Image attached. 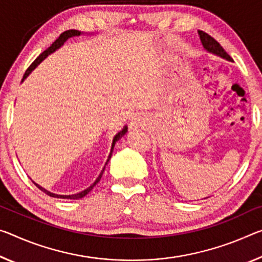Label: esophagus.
Masks as SVG:
<instances>
[{
	"label": "esophagus",
	"instance_id": "1",
	"mask_svg": "<svg viewBox=\"0 0 262 262\" xmlns=\"http://www.w3.org/2000/svg\"><path fill=\"white\" fill-rule=\"evenodd\" d=\"M130 126H132V128H139L142 126V122H141L140 119H135V121H133Z\"/></svg>",
	"mask_w": 262,
	"mask_h": 262
}]
</instances>
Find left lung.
I'll return each instance as SVG.
<instances>
[{"label":"left lung","mask_w":262,"mask_h":262,"mask_svg":"<svg viewBox=\"0 0 262 262\" xmlns=\"http://www.w3.org/2000/svg\"><path fill=\"white\" fill-rule=\"evenodd\" d=\"M198 35H199V38H201V41L203 44V48H204L207 52L221 57L225 60L233 61V59L230 57V55H227V52L225 51V50L221 47V44H219L214 38H212L210 35H207L206 32L201 31V30L198 31Z\"/></svg>","instance_id":"8db88e82"}]
</instances>
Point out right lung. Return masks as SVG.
<instances>
[{
    "label": "right lung",
    "instance_id": "right-lung-1",
    "mask_svg": "<svg viewBox=\"0 0 262 262\" xmlns=\"http://www.w3.org/2000/svg\"><path fill=\"white\" fill-rule=\"evenodd\" d=\"M84 34V32H81V31H79V30H74V29H72V30H68V31H64L63 34H60V36L58 37V38L53 41V43L51 44V47L50 48H48L47 50H45L44 52H41L40 55L36 58L35 59V61L34 63H32L30 66H29V69L27 70L26 71V73H24V76H23V79H22V82L26 80V79L28 78V76L29 74H30L32 71H34V70L37 68V66H38L41 61H43L45 58H47L49 55H51V53H53L55 51H57L58 49H60L61 47H63V45L65 44V41L68 40L69 38H72V37H78V36H80V35H82ZM128 132V127L127 126H124L121 130H120L118 134H116L115 136H114V139H113V142H112V148H111V152H110V155H108V159H107V161H106V164L108 163V161L111 160V157H112V154H113V149H114V146H115V143L118 142V141L122 138V136H124L126 135V133ZM106 164H105V167H103V169L101 170V172H100V175H99L98 177H97V180H95L92 184H91L89 188H86L85 190H82V191H80V192H78V193H73V194H58V193H53V192H51V191H49V190H47V189H44L43 186H40L39 184H37L36 182H34L32 181V183H34L37 188H38L39 190H41L43 191L44 193H47L48 196H50V197H55V198H60V199H80V198H82V197H85L87 193L90 192L91 190H92L95 185H97V183L99 181L101 180V176H102V173H103V171H105V168H106Z\"/></svg>",
    "mask_w": 262,
    "mask_h": 262
}]
</instances>
